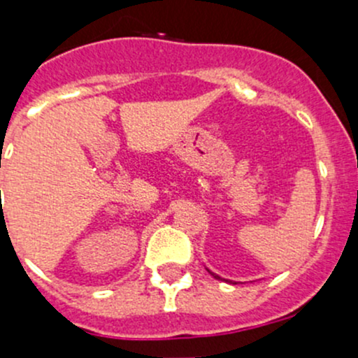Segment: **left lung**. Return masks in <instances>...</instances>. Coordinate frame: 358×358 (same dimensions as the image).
<instances>
[{
  "mask_svg": "<svg viewBox=\"0 0 358 358\" xmlns=\"http://www.w3.org/2000/svg\"><path fill=\"white\" fill-rule=\"evenodd\" d=\"M208 272H209V270H208ZM209 273H211V275H213V277H215V279H220V280H223V279H222V277H218V275H216V273H213V272H209Z\"/></svg>",
  "mask_w": 358,
  "mask_h": 358,
  "instance_id": "1",
  "label": "left lung"
}]
</instances>
